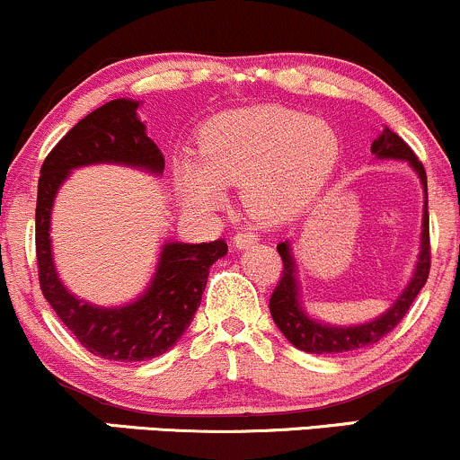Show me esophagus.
<instances>
[{
  "mask_svg": "<svg viewBox=\"0 0 460 460\" xmlns=\"http://www.w3.org/2000/svg\"><path fill=\"white\" fill-rule=\"evenodd\" d=\"M260 242V235L252 234V231H237L234 235V244L235 248H248L252 244H257Z\"/></svg>",
  "mask_w": 460,
  "mask_h": 460,
  "instance_id": "esophagus-1",
  "label": "esophagus"
}]
</instances>
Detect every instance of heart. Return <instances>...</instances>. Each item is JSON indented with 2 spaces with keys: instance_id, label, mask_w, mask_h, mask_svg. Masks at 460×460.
Returning a JSON list of instances; mask_svg holds the SVG:
<instances>
[{
  "instance_id": "b5f03b06",
  "label": "heart",
  "mask_w": 460,
  "mask_h": 460,
  "mask_svg": "<svg viewBox=\"0 0 460 460\" xmlns=\"http://www.w3.org/2000/svg\"><path fill=\"white\" fill-rule=\"evenodd\" d=\"M197 157L172 162L183 203L214 212L226 200L225 186L242 183L252 214L279 218L324 186L340 157V138L326 120L298 110L251 105L212 116L199 129Z\"/></svg>"
}]
</instances>
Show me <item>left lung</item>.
Here are the masks:
<instances>
[{"mask_svg": "<svg viewBox=\"0 0 460 460\" xmlns=\"http://www.w3.org/2000/svg\"><path fill=\"white\" fill-rule=\"evenodd\" d=\"M372 153L376 160H400L406 162L417 177H420L421 190H424V216H421V235L420 252L411 274L409 283L400 292V296L374 320L361 322V324H331V322L318 320L305 309L303 289L298 281V263L294 260L292 244L289 240L277 244L279 255L283 260V274L270 298V314L274 324L283 332L285 340L298 350L311 352V355H340V352H352L381 341L387 332H392L398 322L404 318L417 294L424 288L430 270V244H429V186H426V171L417 160L411 146L385 128L383 134L372 142Z\"/></svg>", "mask_w": 460, "mask_h": 460, "instance_id": "8db88e82", "label": "left lung"}]
</instances>
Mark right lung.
<instances>
[{
	"label": "right lung",
	"instance_id": "1",
	"mask_svg": "<svg viewBox=\"0 0 460 460\" xmlns=\"http://www.w3.org/2000/svg\"><path fill=\"white\" fill-rule=\"evenodd\" d=\"M138 108L136 99H114L84 116L45 157L36 197V260L47 303L88 352L128 363L160 357L181 340L200 305L209 266L226 255L225 240L162 242L151 281L140 296L116 307L88 303L62 283L51 251V214L71 172L119 164L162 177L164 155L146 136Z\"/></svg>",
	"mask_w": 460,
	"mask_h": 460
}]
</instances>
